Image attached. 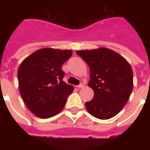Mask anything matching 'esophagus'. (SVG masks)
<instances>
[{
	"instance_id": "esophagus-1",
	"label": "esophagus",
	"mask_w": 150,
	"mask_h": 150,
	"mask_svg": "<svg viewBox=\"0 0 150 150\" xmlns=\"http://www.w3.org/2000/svg\"><path fill=\"white\" fill-rule=\"evenodd\" d=\"M84 86H85V85H84V83H80V84H79V86H77V87H78V88H83V87H84Z\"/></svg>"
}]
</instances>
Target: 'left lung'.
<instances>
[{
	"label": "left lung",
	"instance_id": "8db88e82",
	"mask_svg": "<svg viewBox=\"0 0 150 150\" xmlns=\"http://www.w3.org/2000/svg\"><path fill=\"white\" fill-rule=\"evenodd\" d=\"M76 54L90 69L88 86L94 97L85 104L87 110L100 120L113 117L126 104L133 89L132 67L122 55L107 48L80 50Z\"/></svg>",
	"mask_w": 150,
	"mask_h": 150
}]
</instances>
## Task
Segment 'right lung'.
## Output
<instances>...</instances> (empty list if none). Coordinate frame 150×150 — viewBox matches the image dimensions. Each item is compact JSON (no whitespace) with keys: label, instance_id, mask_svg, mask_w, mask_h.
<instances>
[{"label":"right lung","instance_id":"obj_1","mask_svg":"<svg viewBox=\"0 0 150 150\" xmlns=\"http://www.w3.org/2000/svg\"><path fill=\"white\" fill-rule=\"evenodd\" d=\"M72 50L44 48L34 52L18 70L19 91L26 107L35 116L47 119L62 110L74 86L63 81V64Z\"/></svg>","mask_w":150,"mask_h":150}]
</instances>
